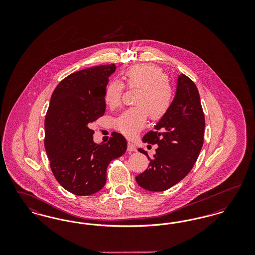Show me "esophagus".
<instances>
[{"label":"esophagus","mask_w":255,"mask_h":255,"mask_svg":"<svg viewBox=\"0 0 255 255\" xmlns=\"http://www.w3.org/2000/svg\"><path fill=\"white\" fill-rule=\"evenodd\" d=\"M127 150L130 151V152H133V151H136L135 149V146L133 144L132 142H128V147H127Z\"/></svg>","instance_id":"obj_1"}]
</instances>
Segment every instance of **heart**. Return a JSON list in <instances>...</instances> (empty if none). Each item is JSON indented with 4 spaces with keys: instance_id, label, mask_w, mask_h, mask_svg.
<instances>
[{
    "instance_id": "b5f03b06",
    "label": "heart",
    "mask_w": 255,
    "mask_h": 255,
    "mask_svg": "<svg viewBox=\"0 0 255 255\" xmlns=\"http://www.w3.org/2000/svg\"><path fill=\"white\" fill-rule=\"evenodd\" d=\"M126 85L138 89L133 108L124 111L115 121L116 128L126 135H133L145 126L147 115L153 120L163 117L173 101V89L163 71L155 65H136L124 73ZM124 85L112 81L106 87L104 99L109 107H117L122 101Z\"/></svg>"
}]
</instances>
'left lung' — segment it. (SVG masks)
I'll return each instance as SVG.
<instances>
[{
	"instance_id": "8db88e82",
	"label": "left lung",
	"mask_w": 255,
	"mask_h": 255,
	"mask_svg": "<svg viewBox=\"0 0 255 255\" xmlns=\"http://www.w3.org/2000/svg\"><path fill=\"white\" fill-rule=\"evenodd\" d=\"M205 116L194 82L180 74L171 107L158 121L154 131L146 133L143 142L157 144L156 154L149 158L148 168L135 177L146 190L164 191L181 182L191 171L204 144Z\"/></svg>"
}]
</instances>
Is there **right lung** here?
<instances>
[{
  "mask_svg": "<svg viewBox=\"0 0 255 255\" xmlns=\"http://www.w3.org/2000/svg\"><path fill=\"white\" fill-rule=\"evenodd\" d=\"M115 64L92 67L64 78L50 97L45 119V149L51 171L61 185L77 196L97 193L106 183L110 162L127 149L122 133L107 143L94 141L92 122L106 110L104 99Z\"/></svg>",
  "mask_w": 255,
  "mask_h": 255,
  "instance_id": "add662e5",
  "label": "right lung"
}]
</instances>
